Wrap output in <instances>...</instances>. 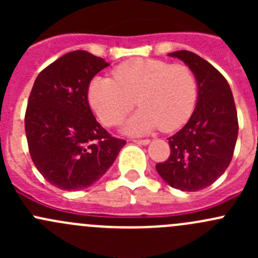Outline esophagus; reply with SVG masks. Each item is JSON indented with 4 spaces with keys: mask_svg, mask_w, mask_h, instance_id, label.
<instances>
[{
    "mask_svg": "<svg viewBox=\"0 0 258 258\" xmlns=\"http://www.w3.org/2000/svg\"><path fill=\"white\" fill-rule=\"evenodd\" d=\"M134 142H135V144L146 146V145L150 144V140H147V139H146V140H134Z\"/></svg>",
    "mask_w": 258,
    "mask_h": 258,
    "instance_id": "esophagus-1",
    "label": "esophagus"
}]
</instances>
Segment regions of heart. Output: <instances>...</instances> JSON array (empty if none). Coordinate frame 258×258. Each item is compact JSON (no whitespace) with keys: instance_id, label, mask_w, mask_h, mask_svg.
Listing matches in <instances>:
<instances>
[{"instance_id":"heart-1","label":"heart","mask_w":258,"mask_h":258,"mask_svg":"<svg viewBox=\"0 0 258 258\" xmlns=\"http://www.w3.org/2000/svg\"><path fill=\"white\" fill-rule=\"evenodd\" d=\"M112 75L113 80L97 76L88 85L90 105L107 126L121 122L136 101L141 107L122 127L131 136L150 134L157 127L173 131L194 112L199 87L186 64L132 58L118 64Z\"/></svg>"}]
</instances>
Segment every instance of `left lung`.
Wrapping results in <instances>:
<instances>
[{"mask_svg": "<svg viewBox=\"0 0 258 258\" xmlns=\"http://www.w3.org/2000/svg\"><path fill=\"white\" fill-rule=\"evenodd\" d=\"M197 80L199 96L188 122L168 137L171 155L156 170L166 183L181 191H200L220 178L232 160L238 135L237 111L225 77L199 54L176 51Z\"/></svg>", "mask_w": 258, "mask_h": 258, "instance_id": "1", "label": "left lung"}]
</instances>
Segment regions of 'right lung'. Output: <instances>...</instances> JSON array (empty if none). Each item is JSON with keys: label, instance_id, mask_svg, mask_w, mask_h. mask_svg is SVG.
I'll use <instances>...</instances> for the list:
<instances>
[{"label": "right lung", "instance_id": "obj_1", "mask_svg": "<svg viewBox=\"0 0 258 258\" xmlns=\"http://www.w3.org/2000/svg\"><path fill=\"white\" fill-rule=\"evenodd\" d=\"M107 66L90 52L72 51L33 83L25 116L28 150L46 181L64 191L98 181L126 145L96 121L88 105V85Z\"/></svg>", "mask_w": 258, "mask_h": 258}]
</instances>
